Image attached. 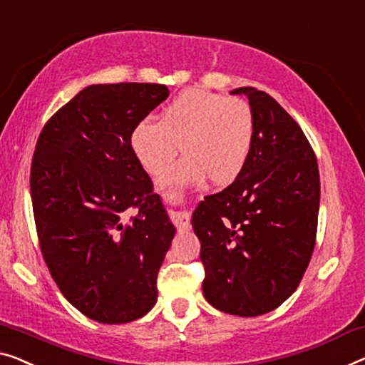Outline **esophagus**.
Instances as JSON below:
<instances>
[{
	"label": "esophagus",
	"mask_w": 365,
	"mask_h": 365,
	"mask_svg": "<svg viewBox=\"0 0 365 365\" xmlns=\"http://www.w3.org/2000/svg\"><path fill=\"white\" fill-rule=\"evenodd\" d=\"M165 201L168 205H175L177 198L172 197V195H165ZM173 222H175L177 230L180 232H187L190 230V216H188V213H183V211H177V213H173Z\"/></svg>",
	"instance_id": "obj_1"
}]
</instances>
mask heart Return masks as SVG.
<instances>
[{
  "instance_id": "1",
  "label": "heart",
  "mask_w": 365,
  "mask_h": 365,
  "mask_svg": "<svg viewBox=\"0 0 365 365\" xmlns=\"http://www.w3.org/2000/svg\"><path fill=\"white\" fill-rule=\"evenodd\" d=\"M254 114L249 103L206 90H187L172 100L160 121L145 118L130 133V148L150 175L170 168L167 183H200L211 178L227 185L241 173L251 154Z\"/></svg>"
}]
</instances>
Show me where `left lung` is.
<instances>
[{
  "instance_id": "1",
  "label": "left lung",
  "mask_w": 365,
  "mask_h": 365,
  "mask_svg": "<svg viewBox=\"0 0 365 365\" xmlns=\"http://www.w3.org/2000/svg\"><path fill=\"white\" fill-rule=\"evenodd\" d=\"M251 154L222 192L208 195L192 216L205 265L203 295L220 312L259 317L279 308L312 259L319 210L317 155L295 119L252 86Z\"/></svg>"
}]
</instances>
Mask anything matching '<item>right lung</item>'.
<instances>
[{"label":"right lung","instance_id":"add662e5","mask_svg":"<svg viewBox=\"0 0 365 365\" xmlns=\"http://www.w3.org/2000/svg\"><path fill=\"white\" fill-rule=\"evenodd\" d=\"M167 96L159 83L86 86L37 139L31 198L41 252L63 297L98 323L134 322L157 302L175 227L130 133ZM129 207L136 216L126 222Z\"/></svg>","mask_w":365,"mask_h":365}]
</instances>
